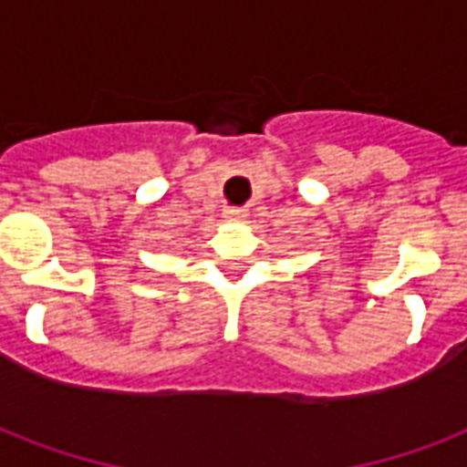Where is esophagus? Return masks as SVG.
<instances>
[{
	"label": "esophagus",
	"mask_w": 467,
	"mask_h": 467,
	"mask_svg": "<svg viewBox=\"0 0 467 467\" xmlns=\"http://www.w3.org/2000/svg\"><path fill=\"white\" fill-rule=\"evenodd\" d=\"M225 218L242 220L247 218V211H244V208H225Z\"/></svg>",
	"instance_id": "obj_1"
}]
</instances>
